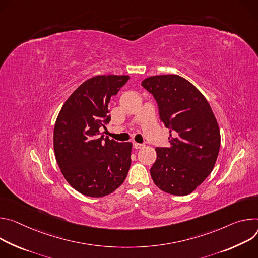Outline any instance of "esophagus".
Returning a JSON list of instances; mask_svg holds the SVG:
<instances>
[{"instance_id":"esophagus-1","label":"esophagus","mask_w":258,"mask_h":258,"mask_svg":"<svg viewBox=\"0 0 258 258\" xmlns=\"http://www.w3.org/2000/svg\"><path fill=\"white\" fill-rule=\"evenodd\" d=\"M133 147H134L135 150H139V149L145 148V145L144 144H137V142H135V144L133 145Z\"/></svg>"}]
</instances>
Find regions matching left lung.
Instances as JSON below:
<instances>
[{
    "label": "left lung",
    "instance_id": "left-lung-1",
    "mask_svg": "<svg viewBox=\"0 0 258 258\" xmlns=\"http://www.w3.org/2000/svg\"><path fill=\"white\" fill-rule=\"evenodd\" d=\"M141 85L153 94L160 119L170 129V147L156 149L151 176L160 189L186 196L214 168L220 148L214 113L204 95L180 76H154Z\"/></svg>",
    "mask_w": 258,
    "mask_h": 258
}]
</instances>
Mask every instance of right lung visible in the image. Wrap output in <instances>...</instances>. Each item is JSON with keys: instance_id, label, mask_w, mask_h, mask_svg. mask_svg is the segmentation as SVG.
Instances as JSON below:
<instances>
[{"instance_id": "1", "label": "right lung", "mask_w": 258, "mask_h": 258, "mask_svg": "<svg viewBox=\"0 0 258 258\" xmlns=\"http://www.w3.org/2000/svg\"><path fill=\"white\" fill-rule=\"evenodd\" d=\"M129 76H96L81 84L62 105L53 134L55 158L67 181L93 198L116 190L131 165V142L104 137L108 102Z\"/></svg>"}]
</instances>
